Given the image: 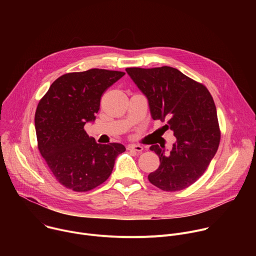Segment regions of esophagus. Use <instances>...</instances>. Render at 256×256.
I'll list each match as a JSON object with an SVG mask.
<instances>
[{"mask_svg": "<svg viewBox=\"0 0 256 256\" xmlns=\"http://www.w3.org/2000/svg\"><path fill=\"white\" fill-rule=\"evenodd\" d=\"M128 150H130V151H134V152H138V153H140V152H142L144 148L142 147L140 144H128Z\"/></svg>", "mask_w": 256, "mask_h": 256, "instance_id": "obj_1", "label": "esophagus"}]
</instances>
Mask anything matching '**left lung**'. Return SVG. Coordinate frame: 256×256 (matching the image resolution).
<instances>
[{
  "mask_svg": "<svg viewBox=\"0 0 256 256\" xmlns=\"http://www.w3.org/2000/svg\"><path fill=\"white\" fill-rule=\"evenodd\" d=\"M126 72L148 99L153 120L166 122L176 142L169 154L164 146L151 150L160 159L149 181L166 192L192 186L204 173L220 144L216 109L208 90L171 66L128 68Z\"/></svg>",
  "mask_w": 256,
  "mask_h": 256,
  "instance_id": "1",
  "label": "left lung"
}]
</instances>
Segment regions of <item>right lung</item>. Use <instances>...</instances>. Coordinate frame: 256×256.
Returning <instances> with one entry per match:
<instances>
[{
    "label": "right lung",
    "instance_id": "right-lung-1",
    "mask_svg": "<svg viewBox=\"0 0 256 256\" xmlns=\"http://www.w3.org/2000/svg\"><path fill=\"white\" fill-rule=\"evenodd\" d=\"M124 72L91 68L58 78L35 112L38 149L56 180L66 188L88 192L110 176L126 151L120 142L97 144L84 130L94 122L104 91Z\"/></svg>",
    "mask_w": 256,
    "mask_h": 256
}]
</instances>
